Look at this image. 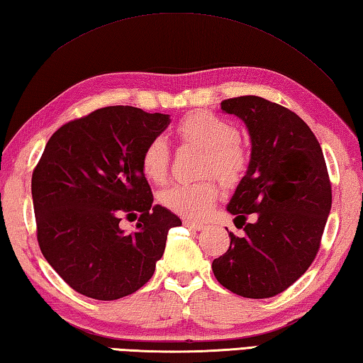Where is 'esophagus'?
I'll list each match as a JSON object with an SVG mask.
<instances>
[{"label": "esophagus", "mask_w": 363, "mask_h": 363, "mask_svg": "<svg viewBox=\"0 0 363 363\" xmlns=\"http://www.w3.org/2000/svg\"><path fill=\"white\" fill-rule=\"evenodd\" d=\"M185 226H186V228H189V230H193V231H201V230H204V225H201V223H194V221H185Z\"/></svg>", "instance_id": "34e87169"}]
</instances>
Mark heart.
Returning a JSON list of instances; mask_svg holds the SVG:
<instances>
[{"instance_id": "obj_1", "label": "heart", "mask_w": 363, "mask_h": 363, "mask_svg": "<svg viewBox=\"0 0 363 363\" xmlns=\"http://www.w3.org/2000/svg\"><path fill=\"white\" fill-rule=\"evenodd\" d=\"M183 142L204 150V174L217 175L223 183L238 182L249 165V150L240 142L238 127L230 121L208 111L186 114L177 124ZM143 174L151 182L162 183L169 170V143L164 137L151 138L142 152ZM213 180L198 183H177L162 193V204L169 211L189 220L207 217L217 199Z\"/></svg>"}]
</instances>
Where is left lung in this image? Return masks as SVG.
<instances>
[{"label": "left lung", "mask_w": 363, "mask_h": 363, "mask_svg": "<svg viewBox=\"0 0 363 363\" xmlns=\"http://www.w3.org/2000/svg\"><path fill=\"white\" fill-rule=\"evenodd\" d=\"M221 111L245 124L252 152L226 207L244 236L230 233V249L212 269L233 294L271 298L296 282L319 252L332 208L325 159L313 130L289 108L244 95L221 101Z\"/></svg>", "instance_id": "8db88e82"}]
</instances>
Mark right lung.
<instances>
[{
	"instance_id": "1",
	"label": "right lung",
	"mask_w": 363,
	"mask_h": 363,
	"mask_svg": "<svg viewBox=\"0 0 363 363\" xmlns=\"http://www.w3.org/2000/svg\"><path fill=\"white\" fill-rule=\"evenodd\" d=\"M169 114L105 106L52 133L31 177L38 244L69 287L94 300L133 294L155 274L170 228L182 220L152 194L142 152ZM139 215L138 230L118 228Z\"/></svg>"
}]
</instances>
